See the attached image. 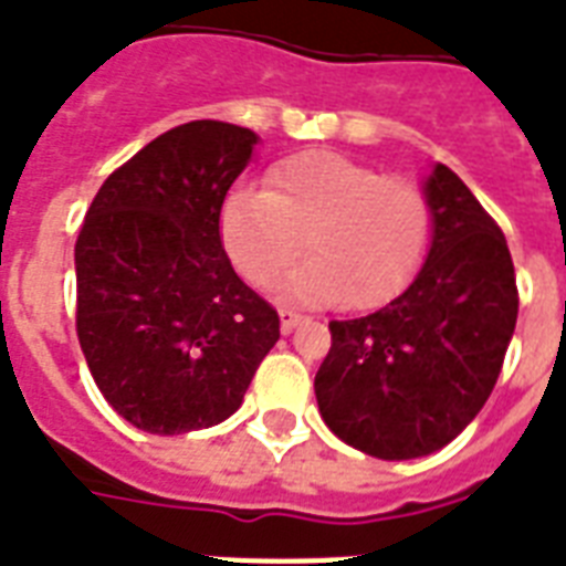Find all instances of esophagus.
Wrapping results in <instances>:
<instances>
[{
	"label": "esophagus",
	"mask_w": 566,
	"mask_h": 566,
	"mask_svg": "<svg viewBox=\"0 0 566 566\" xmlns=\"http://www.w3.org/2000/svg\"><path fill=\"white\" fill-rule=\"evenodd\" d=\"M279 319H282V332L284 335H287V332H293V326H296V323H300V314H296V311H291V308H279Z\"/></svg>",
	"instance_id": "34e87169"
}]
</instances>
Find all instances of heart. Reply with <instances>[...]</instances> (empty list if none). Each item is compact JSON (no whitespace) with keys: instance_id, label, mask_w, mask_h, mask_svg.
I'll return each instance as SVG.
<instances>
[{"instance_id":"obj_1","label":"heart","mask_w":566,"mask_h":566,"mask_svg":"<svg viewBox=\"0 0 566 566\" xmlns=\"http://www.w3.org/2000/svg\"><path fill=\"white\" fill-rule=\"evenodd\" d=\"M282 282V296L305 305L349 300L381 305L420 270L431 240L429 199L413 181L337 153H305L275 164L266 190L234 188L220 208L226 255L252 287Z\"/></svg>"}]
</instances>
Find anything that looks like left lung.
<instances>
[{
	"instance_id": "1",
	"label": "left lung",
	"mask_w": 566,
	"mask_h": 566,
	"mask_svg": "<svg viewBox=\"0 0 566 566\" xmlns=\"http://www.w3.org/2000/svg\"><path fill=\"white\" fill-rule=\"evenodd\" d=\"M422 193L431 240L413 282L367 317L332 319L314 394L323 420L364 455L438 452L488 402L517 326L509 243L455 172L434 164Z\"/></svg>"
}]
</instances>
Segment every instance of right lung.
I'll list each match as a JSON object with an SVG mask.
<instances>
[{"instance_id":"add662e5","label":"right lung","mask_w":566,"mask_h":566,"mask_svg":"<svg viewBox=\"0 0 566 566\" xmlns=\"http://www.w3.org/2000/svg\"><path fill=\"white\" fill-rule=\"evenodd\" d=\"M258 135L193 119L114 170L75 240V332L114 411L188 434L238 411L279 340V314L240 282L220 208Z\"/></svg>"}]
</instances>
